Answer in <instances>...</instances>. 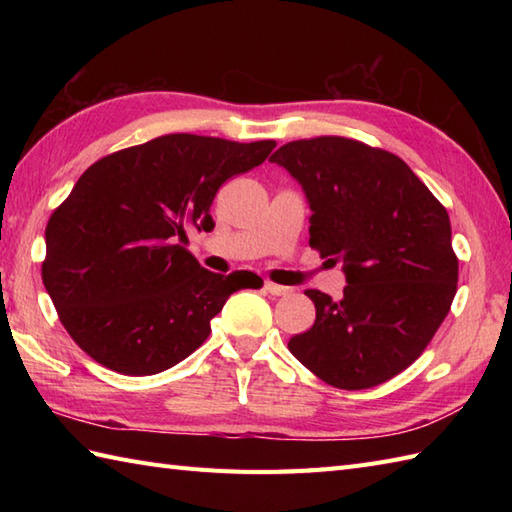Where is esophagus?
I'll return each instance as SVG.
<instances>
[{
    "instance_id": "34e87169",
    "label": "esophagus",
    "mask_w": 512,
    "mask_h": 512,
    "mask_svg": "<svg viewBox=\"0 0 512 512\" xmlns=\"http://www.w3.org/2000/svg\"><path fill=\"white\" fill-rule=\"evenodd\" d=\"M264 288H266V292H270V295H275V297L288 295V292H290V288H286V286H279V284H273V281H266Z\"/></svg>"
}]
</instances>
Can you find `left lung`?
I'll return each mask as SVG.
<instances>
[{
	"mask_svg": "<svg viewBox=\"0 0 512 512\" xmlns=\"http://www.w3.org/2000/svg\"><path fill=\"white\" fill-rule=\"evenodd\" d=\"M270 162L310 204V246L343 262L341 299L306 290L317 319L288 350L323 383L369 389L407 369L458 290L449 213L405 160L343 136L292 140Z\"/></svg>",
	"mask_w": 512,
	"mask_h": 512,
	"instance_id": "1",
	"label": "left lung"
}]
</instances>
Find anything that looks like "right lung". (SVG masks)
<instances>
[{"instance_id": "1", "label": "right lung", "mask_w": 512, "mask_h": 512, "mask_svg": "<svg viewBox=\"0 0 512 512\" xmlns=\"http://www.w3.org/2000/svg\"><path fill=\"white\" fill-rule=\"evenodd\" d=\"M275 140L167 134L96 160L46 226L41 279L63 328L96 363L125 376L178 365L211 334L250 270L215 275L187 250L213 231L222 184L268 158Z\"/></svg>"}]
</instances>
